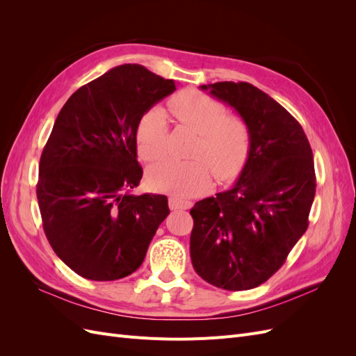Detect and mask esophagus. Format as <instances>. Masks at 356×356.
<instances>
[{
    "instance_id": "34e87169",
    "label": "esophagus",
    "mask_w": 356,
    "mask_h": 356,
    "mask_svg": "<svg viewBox=\"0 0 356 356\" xmlns=\"http://www.w3.org/2000/svg\"><path fill=\"white\" fill-rule=\"evenodd\" d=\"M191 202L190 200H184L177 196H170L169 197V208L172 211H178V209H190L191 208Z\"/></svg>"
}]
</instances>
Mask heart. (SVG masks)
Listing matches in <instances>:
<instances>
[{
  "label": "heart",
  "mask_w": 356,
  "mask_h": 356,
  "mask_svg": "<svg viewBox=\"0 0 356 356\" xmlns=\"http://www.w3.org/2000/svg\"><path fill=\"white\" fill-rule=\"evenodd\" d=\"M179 126L197 134L193 160L165 159L148 169L149 186L181 197L195 196L215 178L234 177L250 153L251 132L242 117L229 115L225 105L197 90H182L168 104ZM138 153L147 161L163 157L168 148V122L161 108H152L136 126Z\"/></svg>",
  "instance_id": "obj_1"
}]
</instances>
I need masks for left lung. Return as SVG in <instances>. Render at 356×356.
<instances>
[{
    "label": "left lung",
    "instance_id": "8db88e82",
    "mask_svg": "<svg viewBox=\"0 0 356 356\" xmlns=\"http://www.w3.org/2000/svg\"><path fill=\"white\" fill-rule=\"evenodd\" d=\"M200 89L239 113L251 147L236 184L191 208V263L213 286L251 289L284 266L307 230L316 191L314 153L296 118L255 86L220 81Z\"/></svg>",
    "mask_w": 356,
    "mask_h": 356
}]
</instances>
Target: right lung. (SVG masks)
Masks as SVG:
<instances>
[{"mask_svg": "<svg viewBox=\"0 0 356 356\" xmlns=\"http://www.w3.org/2000/svg\"><path fill=\"white\" fill-rule=\"evenodd\" d=\"M143 65L124 63L81 86L62 106L38 168L37 199L53 251L90 281H115L143 264L169 215L163 195L135 196L143 168L136 126L174 92Z\"/></svg>", "mask_w": 356, "mask_h": 356, "instance_id": "1", "label": "right lung"}]
</instances>
